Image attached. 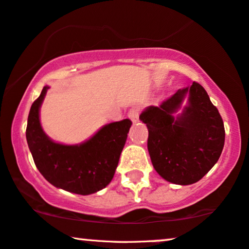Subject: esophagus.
Here are the masks:
<instances>
[{
    "label": "esophagus",
    "instance_id": "1",
    "mask_svg": "<svg viewBox=\"0 0 249 249\" xmlns=\"http://www.w3.org/2000/svg\"><path fill=\"white\" fill-rule=\"evenodd\" d=\"M139 113H141V108H139L138 107H131L130 110H129L128 118L130 119V120L135 124V122L138 121Z\"/></svg>",
    "mask_w": 249,
    "mask_h": 249
}]
</instances>
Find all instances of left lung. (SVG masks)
Wrapping results in <instances>:
<instances>
[{
	"instance_id": "1",
	"label": "left lung",
	"mask_w": 249,
	"mask_h": 249,
	"mask_svg": "<svg viewBox=\"0 0 249 249\" xmlns=\"http://www.w3.org/2000/svg\"><path fill=\"white\" fill-rule=\"evenodd\" d=\"M186 96L183 113L176 116ZM139 119L148 129L147 148L156 172L176 185H192L219 160L224 146L222 118L203 86L194 81L159 107H146Z\"/></svg>"
}]
</instances>
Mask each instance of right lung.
Returning a JSON list of instances; mask_svg holds the SVG:
<instances>
[{"instance_id":"obj_1","label":"right lung","mask_w":249,"mask_h":249,"mask_svg":"<svg viewBox=\"0 0 249 249\" xmlns=\"http://www.w3.org/2000/svg\"><path fill=\"white\" fill-rule=\"evenodd\" d=\"M49 86L30 107L26 138L36 168L56 188L90 195L111 182L132 122L129 119L102 127L79 145L55 142L44 132L39 108Z\"/></svg>"}]
</instances>
